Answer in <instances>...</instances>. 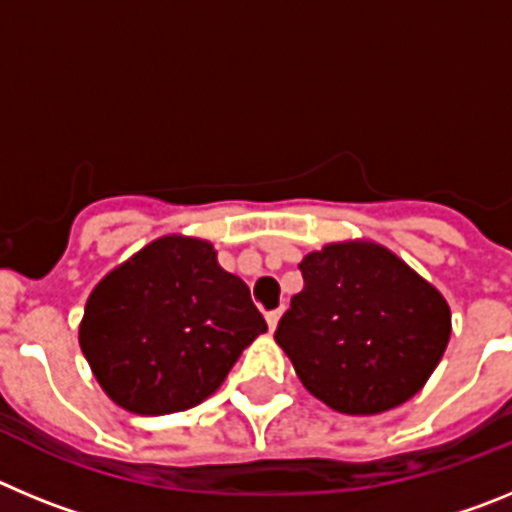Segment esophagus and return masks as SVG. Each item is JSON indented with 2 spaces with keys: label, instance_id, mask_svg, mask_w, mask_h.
Wrapping results in <instances>:
<instances>
[{
  "label": "esophagus",
  "instance_id": "obj_1",
  "mask_svg": "<svg viewBox=\"0 0 512 512\" xmlns=\"http://www.w3.org/2000/svg\"><path fill=\"white\" fill-rule=\"evenodd\" d=\"M279 318H282V307H279V310H269V312H266V323H269L271 330L277 328Z\"/></svg>",
  "mask_w": 512,
  "mask_h": 512
}]
</instances>
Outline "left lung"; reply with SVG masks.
<instances>
[{
  "label": "left lung",
  "instance_id": "8db88e82",
  "mask_svg": "<svg viewBox=\"0 0 512 512\" xmlns=\"http://www.w3.org/2000/svg\"><path fill=\"white\" fill-rule=\"evenodd\" d=\"M277 325L300 382L338 413L397 408L428 382L451 336L446 300L395 253L333 243L305 256Z\"/></svg>",
  "mask_w": 512,
  "mask_h": 512
}]
</instances>
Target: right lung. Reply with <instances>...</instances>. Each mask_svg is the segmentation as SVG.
<instances>
[{"mask_svg": "<svg viewBox=\"0 0 512 512\" xmlns=\"http://www.w3.org/2000/svg\"><path fill=\"white\" fill-rule=\"evenodd\" d=\"M264 330L251 289L210 243L166 235L94 287L79 343L117 405L166 415L210 397Z\"/></svg>", "mask_w": 512, "mask_h": 512, "instance_id": "right-lung-1", "label": "right lung"}]
</instances>
